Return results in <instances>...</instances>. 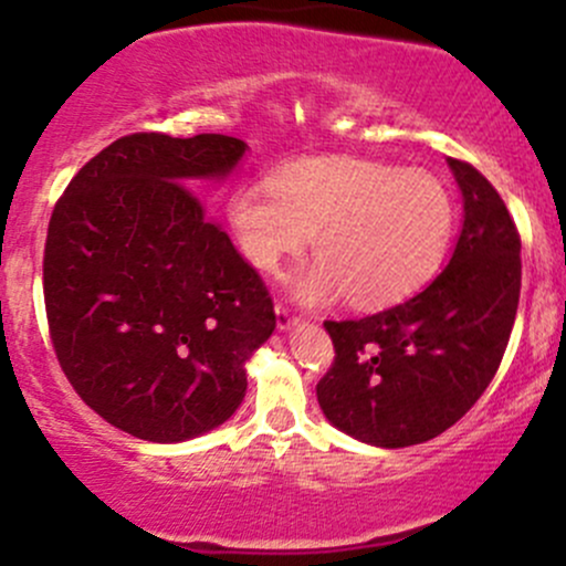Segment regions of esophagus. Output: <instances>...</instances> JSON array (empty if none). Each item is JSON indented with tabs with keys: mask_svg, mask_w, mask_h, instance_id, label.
<instances>
[{
	"mask_svg": "<svg viewBox=\"0 0 566 566\" xmlns=\"http://www.w3.org/2000/svg\"><path fill=\"white\" fill-rule=\"evenodd\" d=\"M297 322H301V319H297V316H292L290 311L284 308V305H276V327H279V333H287V329L295 327Z\"/></svg>",
	"mask_w": 566,
	"mask_h": 566,
	"instance_id": "34e87169",
	"label": "esophagus"
}]
</instances>
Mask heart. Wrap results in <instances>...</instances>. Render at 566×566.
<instances>
[{
	"mask_svg": "<svg viewBox=\"0 0 566 566\" xmlns=\"http://www.w3.org/2000/svg\"><path fill=\"white\" fill-rule=\"evenodd\" d=\"M239 250L276 274L314 237V263L290 282L301 305L343 295L391 305L433 276L450 247L454 205L437 175L356 157L303 159L269 184H242L226 205Z\"/></svg>",
	"mask_w": 566,
	"mask_h": 566,
	"instance_id": "b5f03b06",
	"label": "heart"
}]
</instances>
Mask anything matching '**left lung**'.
Masks as SVG:
<instances>
[{
  "label": "left lung",
  "mask_w": 566,
  "mask_h": 566,
  "mask_svg": "<svg viewBox=\"0 0 566 566\" xmlns=\"http://www.w3.org/2000/svg\"><path fill=\"white\" fill-rule=\"evenodd\" d=\"M463 226L450 263L365 319L324 322L335 365L316 386L324 418L373 447L423 444L458 423L495 378L522 290V242L482 172L447 159Z\"/></svg>",
  "instance_id": "obj_1"
}]
</instances>
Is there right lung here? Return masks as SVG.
Wrapping results in <instances>:
<instances>
[{"label": "right lung", "instance_id": "obj_1", "mask_svg": "<svg viewBox=\"0 0 566 566\" xmlns=\"http://www.w3.org/2000/svg\"><path fill=\"white\" fill-rule=\"evenodd\" d=\"M247 154L229 135L114 140L57 199L44 305L63 373L119 431L178 444L223 426L276 327L255 269L197 191Z\"/></svg>", "mask_w": 566, "mask_h": 566}]
</instances>
